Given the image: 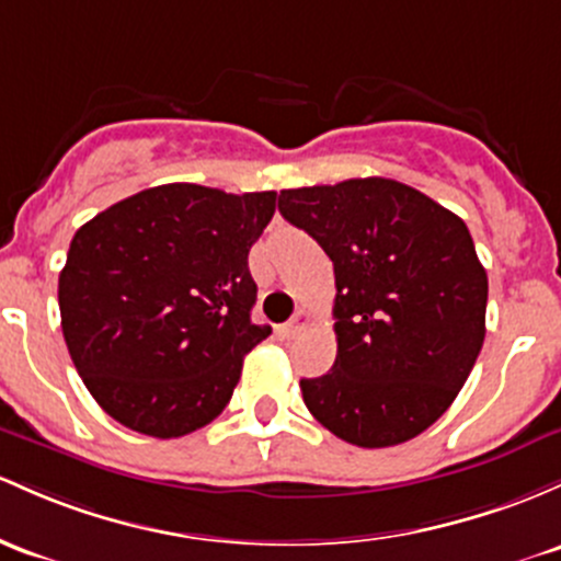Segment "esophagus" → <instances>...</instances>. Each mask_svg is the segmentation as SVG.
Returning a JSON list of instances; mask_svg holds the SVG:
<instances>
[{
  "label": "esophagus",
  "instance_id": "obj_1",
  "mask_svg": "<svg viewBox=\"0 0 561 561\" xmlns=\"http://www.w3.org/2000/svg\"><path fill=\"white\" fill-rule=\"evenodd\" d=\"M309 322H311V319H309V311H298V313H295V317L290 319V322L282 324V328H279V335L285 337V341H293L295 335H300V332H304L306 328H309Z\"/></svg>",
  "mask_w": 561,
  "mask_h": 561
}]
</instances>
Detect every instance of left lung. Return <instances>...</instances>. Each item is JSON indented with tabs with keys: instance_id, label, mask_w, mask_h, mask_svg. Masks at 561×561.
I'll return each instance as SVG.
<instances>
[{
	"instance_id": "obj_1",
	"label": "left lung",
	"mask_w": 561,
	"mask_h": 561,
	"mask_svg": "<svg viewBox=\"0 0 561 561\" xmlns=\"http://www.w3.org/2000/svg\"><path fill=\"white\" fill-rule=\"evenodd\" d=\"M279 213L335 271L337 356L300 380L306 408L356 447L439 421L484 343L488 271L458 215L391 178L285 188Z\"/></svg>"
}]
</instances>
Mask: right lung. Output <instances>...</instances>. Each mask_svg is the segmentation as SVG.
Listing matches in <instances>:
<instances>
[{
	"label": "right lung",
	"instance_id": "1",
	"mask_svg": "<svg viewBox=\"0 0 561 561\" xmlns=\"http://www.w3.org/2000/svg\"><path fill=\"white\" fill-rule=\"evenodd\" d=\"M276 191L153 186L98 213L71 239L58 279L60 328L98 404L122 426L172 439L229 404L252 324L248 255Z\"/></svg>",
	"mask_w": 561,
	"mask_h": 561
}]
</instances>
